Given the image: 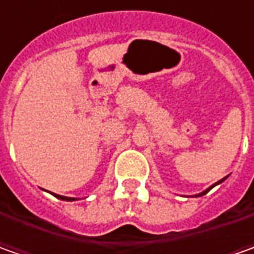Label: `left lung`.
I'll return each instance as SVG.
<instances>
[{
  "instance_id": "obj_1",
  "label": "left lung",
  "mask_w": 254,
  "mask_h": 254,
  "mask_svg": "<svg viewBox=\"0 0 254 254\" xmlns=\"http://www.w3.org/2000/svg\"><path fill=\"white\" fill-rule=\"evenodd\" d=\"M226 178H228V177H225V178H222V180L218 181V182H216V184H213V185H212V187H209V188H208V190H203V192H200V193H198V195H195V196H202V195H205V193H208V192H209V190H212V188H213V187H216V185H218V184H220V182H223V181L226 180Z\"/></svg>"
}]
</instances>
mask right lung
<instances>
[{"instance_id": "add662e5", "label": "right lung", "mask_w": 254, "mask_h": 254, "mask_svg": "<svg viewBox=\"0 0 254 254\" xmlns=\"http://www.w3.org/2000/svg\"><path fill=\"white\" fill-rule=\"evenodd\" d=\"M55 196L58 198V199H62V200H76L74 198H67V196H62V195H56V193H54Z\"/></svg>"}]
</instances>
